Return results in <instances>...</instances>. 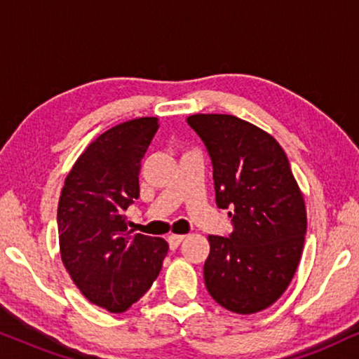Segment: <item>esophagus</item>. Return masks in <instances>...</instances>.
I'll return each instance as SVG.
<instances>
[{
	"label": "esophagus",
	"instance_id": "34e87169",
	"mask_svg": "<svg viewBox=\"0 0 359 359\" xmlns=\"http://www.w3.org/2000/svg\"><path fill=\"white\" fill-rule=\"evenodd\" d=\"M184 241V236L182 235H170L167 238V243H169V248L170 250H177V248L180 246V243Z\"/></svg>",
	"mask_w": 359,
	"mask_h": 359
}]
</instances>
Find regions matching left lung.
Returning <instances> with one entry per match:
<instances>
[{"mask_svg": "<svg viewBox=\"0 0 359 359\" xmlns=\"http://www.w3.org/2000/svg\"><path fill=\"white\" fill-rule=\"evenodd\" d=\"M212 159L218 208L233 231L210 235L205 285L222 307L256 313L276 302L302 256L307 213L287 156L274 137L231 114H192Z\"/></svg>", "mask_w": 359, "mask_h": 359, "instance_id": "obj_1", "label": "left lung"}]
</instances>
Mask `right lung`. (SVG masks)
Here are the masks:
<instances>
[{
    "label": "right lung",
    "instance_id": "right-lung-1",
    "mask_svg": "<svg viewBox=\"0 0 359 359\" xmlns=\"http://www.w3.org/2000/svg\"><path fill=\"white\" fill-rule=\"evenodd\" d=\"M159 119L137 118L104 131L76 159L62 189L57 226L65 269L90 302L121 313L144 295L169 245L131 235L126 212L140 197V169Z\"/></svg>",
    "mask_w": 359,
    "mask_h": 359
}]
</instances>
